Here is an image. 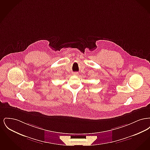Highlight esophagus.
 I'll return each instance as SVG.
<instances>
[{"instance_id": "1", "label": "esophagus", "mask_w": 150, "mask_h": 150, "mask_svg": "<svg viewBox=\"0 0 150 150\" xmlns=\"http://www.w3.org/2000/svg\"><path fill=\"white\" fill-rule=\"evenodd\" d=\"M74 75H77V74L76 73H74Z\"/></svg>"}]
</instances>
